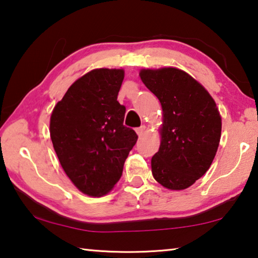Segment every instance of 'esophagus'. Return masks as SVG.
<instances>
[{
  "instance_id": "obj_1",
  "label": "esophagus",
  "mask_w": 258,
  "mask_h": 258,
  "mask_svg": "<svg viewBox=\"0 0 258 258\" xmlns=\"http://www.w3.org/2000/svg\"><path fill=\"white\" fill-rule=\"evenodd\" d=\"M146 130H147V127H146V126L145 125H143V126H140V127H138L137 130H135V131H137V133H138V135H139V137H141V135H143V134H145V132H146Z\"/></svg>"
}]
</instances>
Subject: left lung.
I'll return each mask as SVG.
<instances>
[{"label":"left lung","instance_id":"8db88e82","mask_svg":"<svg viewBox=\"0 0 258 258\" xmlns=\"http://www.w3.org/2000/svg\"><path fill=\"white\" fill-rule=\"evenodd\" d=\"M140 77L163 108L161 142L151 158L155 180L183 190L208 171L221 139L222 119L205 87L181 69H142Z\"/></svg>","mask_w":258,"mask_h":258}]
</instances>
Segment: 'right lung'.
Masks as SVG:
<instances>
[{
    "instance_id": "add662e5",
    "label": "right lung",
    "mask_w": 258,
    "mask_h": 258,
    "mask_svg": "<svg viewBox=\"0 0 258 258\" xmlns=\"http://www.w3.org/2000/svg\"><path fill=\"white\" fill-rule=\"evenodd\" d=\"M123 69H93L55 104L50 135L64 173L91 197L108 194L119 181L138 135L123 125L126 108L117 101Z\"/></svg>"
}]
</instances>
